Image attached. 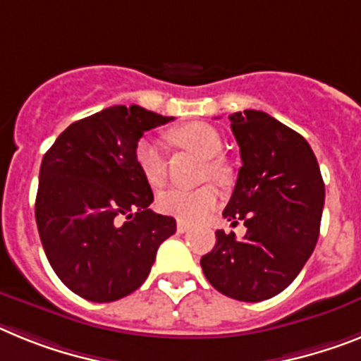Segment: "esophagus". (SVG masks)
Segmentation results:
<instances>
[{
	"label": "esophagus",
	"mask_w": 361,
	"mask_h": 361,
	"mask_svg": "<svg viewBox=\"0 0 361 361\" xmlns=\"http://www.w3.org/2000/svg\"><path fill=\"white\" fill-rule=\"evenodd\" d=\"M190 228H192V224L184 223V221H177V232L184 233V232H188Z\"/></svg>",
	"instance_id": "obj_1"
}]
</instances>
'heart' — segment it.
I'll return each instance as SVG.
<instances>
[{
    "label": "heart",
    "instance_id": "heart-1",
    "mask_svg": "<svg viewBox=\"0 0 361 361\" xmlns=\"http://www.w3.org/2000/svg\"><path fill=\"white\" fill-rule=\"evenodd\" d=\"M171 140L188 151H193L202 159H208L204 177H212L215 183L226 186L232 178V171L217 159L223 151V138L219 131L204 122H192L171 131ZM135 162L147 184L160 188L166 183V159L162 147L157 140L140 138L135 146ZM221 193L214 184L197 188V190H169L159 197V208L166 215L177 217L184 223H197L214 212L219 204Z\"/></svg>",
    "mask_w": 361,
    "mask_h": 361
}]
</instances>
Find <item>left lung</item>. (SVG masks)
Wrapping results in <instances>:
<instances>
[{"mask_svg": "<svg viewBox=\"0 0 361 361\" xmlns=\"http://www.w3.org/2000/svg\"><path fill=\"white\" fill-rule=\"evenodd\" d=\"M243 166L223 215L246 235L217 230L206 279L239 301L269 300L295 279L318 243L325 184L309 142L263 111L228 116Z\"/></svg>", "mask_w": 361, "mask_h": 361, "instance_id": "8db88e82", "label": "left lung"}]
</instances>
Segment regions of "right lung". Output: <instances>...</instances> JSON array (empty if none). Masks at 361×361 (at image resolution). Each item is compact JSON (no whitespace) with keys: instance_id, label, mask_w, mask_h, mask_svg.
<instances>
[{"instance_id":"add662e5","label":"right lung","mask_w":361,"mask_h":361,"mask_svg":"<svg viewBox=\"0 0 361 361\" xmlns=\"http://www.w3.org/2000/svg\"><path fill=\"white\" fill-rule=\"evenodd\" d=\"M173 116L113 106L82 118L43 155L36 224L52 270L80 298L109 303L146 281L173 217L149 210L153 192L135 162L144 131Z\"/></svg>"}]
</instances>
